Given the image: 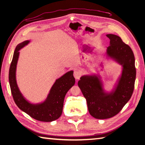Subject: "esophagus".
<instances>
[{"label": "esophagus", "mask_w": 145, "mask_h": 145, "mask_svg": "<svg viewBox=\"0 0 145 145\" xmlns=\"http://www.w3.org/2000/svg\"><path fill=\"white\" fill-rule=\"evenodd\" d=\"M73 75H74V77L76 80H78L80 77V73L78 72H76V71H75V72L73 73Z\"/></svg>", "instance_id": "obj_1"}]
</instances>
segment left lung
Returning <instances> with one entry per match:
<instances>
[{
  "label": "left lung",
  "mask_w": 145,
  "mask_h": 145,
  "mask_svg": "<svg viewBox=\"0 0 145 145\" xmlns=\"http://www.w3.org/2000/svg\"><path fill=\"white\" fill-rule=\"evenodd\" d=\"M110 40L106 49L107 56L123 67L121 76L113 90L107 93L97 75H84L78 82L86 98L88 112L97 119H107L117 115L133 94L136 79V68L133 52L118 35L107 34Z\"/></svg>",
  "instance_id": "1"
}]
</instances>
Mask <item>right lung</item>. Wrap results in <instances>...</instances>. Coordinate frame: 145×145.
Instances as JSON below:
<instances>
[{"label": "right lung", "mask_w": 145, "mask_h": 145, "mask_svg": "<svg viewBox=\"0 0 145 145\" xmlns=\"http://www.w3.org/2000/svg\"><path fill=\"white\" fill-rule=\"evenodd\" d=\"M29 42L25 40L20 43L14 51L8 74L11 93L15 104L21 110L39 121L50 122L57 120L62 113L65 97L75 83L73 71H69L56 80L44 102L37 104L29 102L19 90L15 75L20 49L28 44Z\"/></svg>", "instance_id": "right-lung-1"}]
</instances>
